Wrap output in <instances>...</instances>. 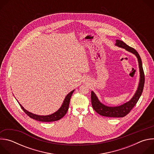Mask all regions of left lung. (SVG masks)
Listing matches in <instances>:
<instances>
[{
    "label": "left lung",
    "instance_id": "obj_1",
    "mask_svg": "<svg viewBox=\"0 0 154 154\" xmlns=\"http://www.w3.org/2000/svg\"><path fill=\"white\" fill-rule=\"evenodd\" d=\"M116 45H117L120 48L125 49L128 52L133 53L138 58L140 71V81L138 90L135 94L134 95V96L129 102L121 106H115V107H109L101 103L93 91L91 92V103H92L93 109L100 115H102L103 116H106V117L122 118L128 115L131 109H132V108L135 106V105L137 104V102L138 101L143 91L144 85L145 82V77H144V73L143 68L141 59L138 52L134 48L128 46L125 42H124L121 40H118V39L116 40Z\"/></svg>",
    "mask_w": 154,
    "mask_h": 154
}]
</instances>
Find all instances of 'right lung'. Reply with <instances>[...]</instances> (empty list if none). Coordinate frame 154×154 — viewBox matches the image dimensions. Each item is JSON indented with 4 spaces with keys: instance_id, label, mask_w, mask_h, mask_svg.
<instances>
[{
    "instance_id": "1",
    "label": "right lung",
    "mask_w": 154,
    "mask_h": 154,
    "mask_svg": "<svg viewBox=\"0 0 154 154\" xmlns=\"http://www.w3.org/2000/svg\"><path fill=\"white\" fill-rule=\"evenodd\" d=\"M74 91V90L72 91L71 92H70L67 96L66 97L62 105V106H61V108L58 109V110L51 115H48V116H39V115H36L35 114H33L28 111H27L26 109H25L23 106H22L19 102V105L20 106L21 108L23 109V111L25 112V113L28 115L30 118L35 119L36 121H41V122H52V121H58L59 119H60L61 118H62L66 114L68 108H69V102H70V99L71 97V96L73 93V92Z\"/></svg>"
}]
</instances>
